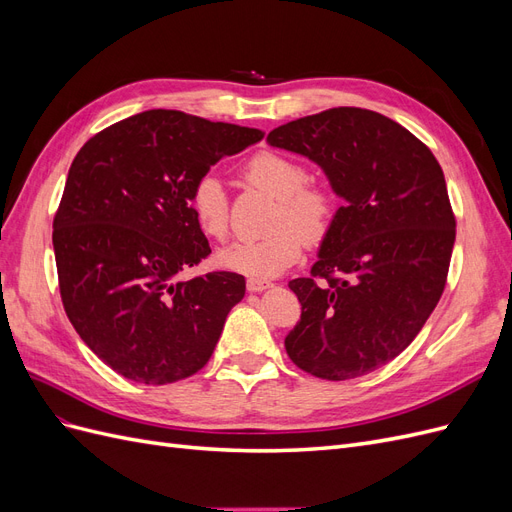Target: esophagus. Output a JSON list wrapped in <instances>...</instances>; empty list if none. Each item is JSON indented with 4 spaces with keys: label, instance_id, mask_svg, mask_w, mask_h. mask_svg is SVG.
<instances>
[{
    "label": "esophagus",
    "instance_id": "34e87169",
    "mask_svg": "<svg viewBox=\"0 0 512 512\" xmlns=\"http://www.w3.org/2000/svg\"><path fill=\"white\" fill-rule=\"evenodd\" d=\"M271 286L273 284L267 282V280H247V290H250V292H262V290H267Z\"/></svg>",
    "mask_w": 512,
    "mask_h": 512
}]
</instances>
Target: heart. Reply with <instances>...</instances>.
<instances>
[{
	"mask_svg": "<svg viewBox=\"0 0 512 512\" xmlns=\"http://www.w3.org/2000/svg\"><path fill=\"white\" fill-rule=\"evenodd\" d=\"M243 175L254 188L275 198V207L260 239H241L218 252V262L250 280H271L294 265L305 241L320 243L333 228L337 196L324 183H309L307 168L277 151H258L243 164ZM198 228L211 239H226L230 230L228 194L220 177L207 173L190 194Z\"/></svg>",
	"mask_w": 512,
	"mask_h": 512,
	"instance_id": "obj_1",
	"label": "heart"
}]
</instances>
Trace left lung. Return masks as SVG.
<instances>
[{
	"instance_id": "8db88e82",
	"label": "left lung",
	"mask_w": 512,
	"mask_h": 512,
	"mask_svg": "<svg viewBox=\"0 0 512 512\" xmlns=\"http://www.w3.org/2000/svg\"><path fill=\"white\" fill-rule=\"evenodd\" d=\"M316 162L344 200L309 277L288 282L301 320L284 346L322 380L369 374L404 352L446 284L455 215L427 145L397 121L339 106L269 132Z\"/></svg>"
}]
</instances>
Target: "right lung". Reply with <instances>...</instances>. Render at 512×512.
Returning a JSON list of instances; mask_svg holds the SVG:
<instances>
[{
    "mask_svg": "<svg viewBox=\"0 0 512 512\" xmlns=\"http://www.w3.org/2000/svg\"><path fill=\"white\" fill-rule=\"evenodd\" d=\"M265 132L181 111H145L76 153L53 220L59 292L76 333L123 378L170 384L203 369L243 275L179 273L211 254L194 183Z\"/></svg>",
    "mask_w": 512,
    "mask_h": 512,
    "instance_id": "1",
    "label": "right lung"
}]
</instances>
